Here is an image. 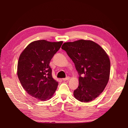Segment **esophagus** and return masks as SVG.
Listing matches in <instances>:
<instances>
[{
  "label": "esophagus",
  "mask_w": 128,
  "mask_h": 128,
  "mask_svg": "<svg viewBox=\"0 0 128 128\" xmlns=\"http://www.w3.org/2000/svg\"><path fill=\"white\" fill-rule=\"evenodd\" d=\"M69 78H70V77H69V76H68V77H66V78H63V79H62V80H63L64 81H66V80H69Z\"/></svg>",
  "instance_id": "34e87169"
}]
</instances>
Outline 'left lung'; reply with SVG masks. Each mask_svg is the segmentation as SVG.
<instances>
[{
    "label": "left lung",
    "mask_w": 128,
    "mask_h": 128,
    "mask_svg": "<svg viewBox=\"0 0 128 128\" xmlns=\"http://www.w3.org/2000/svg\"><path fill=\"white\" fill-rule=\"evenodd\" d=\"M61 48L74 62L79 75L75 98L85 102L94 100L109 80L110 64L107 53L95 42L83 40L64 42Z\"/></svg>",
    "instance_id": "1"
}]
</instances>
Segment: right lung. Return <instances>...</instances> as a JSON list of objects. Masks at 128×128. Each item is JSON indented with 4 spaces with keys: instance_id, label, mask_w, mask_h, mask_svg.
Masks as SVG:
<instances>
[{
    "instance_id": "1",
    "label": "right lung",
    "mask_w": 128,
    "mask_h": 128,
    "mask_svg": "<svg viewBox=\"0 0 128 128\" xmlns=\"http://www.w3.org/2000/svg\"><path fill=\"white\" fill-rule=\"evenodd\" d=\"M62 43V41H34L21 53L18 61V76L23 88L31 96L46 101L54 94L58 82L53 78L49 64Z\"/></svg>"
}]
</instances>
